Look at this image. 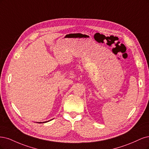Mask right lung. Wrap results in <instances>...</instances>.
<instances>
[{
	"label": "right lung",
	"instance_id": "1",
	"mask_svg": "<svg viewBox=\"0 0 149 149\" xmlns=\"http://www.w3.org/2000/svg\"><path fill=\"white\" fill-rule=\"evenodd\" d=\"M43 123H46V122H43Z\"/></svg>",
	"mask_w": 149,
	"mask_h": 149
}]
</instances>
